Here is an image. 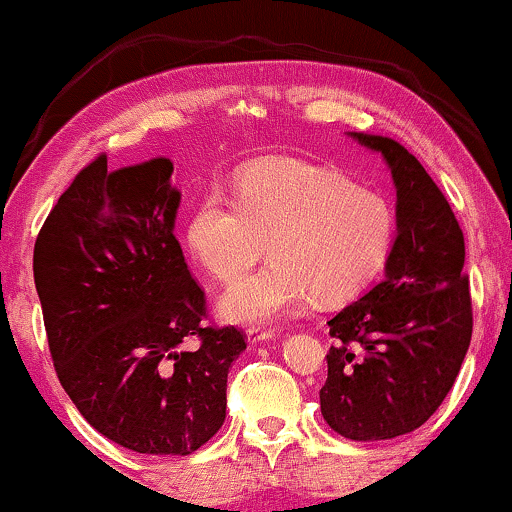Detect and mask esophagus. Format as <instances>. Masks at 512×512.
<instances>
[{
    "label": "esophagus",
    "instance_id": "esophagus-1",
    "mask_svg": "<svg viewBox=\"0 0 512 512\" xmlns=\"http://www.w3.org/2000/svg\"><path fill=\"white\" fill-rule=\"evenodd\" d=\"M273 338H276V331L273 329H262V326H250L248 329V342H253V345L264 340H273Z\"/></svg>",
    "mask_w": 512,
    "mask_h": 512
}]
</instances>
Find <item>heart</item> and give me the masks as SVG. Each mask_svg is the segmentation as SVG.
I'll list each match as a JSON object with an SVG mask.
<instances>
[{"instance_id": "1", "label": "heart", "mask_w": 512, "mask_h": 512, "mask_svg": "<svg viewBox=\"0 0 512 512\" xmlns=\"http://www.w3.org/2000/svg\"><path fill=\"white\" fill-rule=\"evenodd\" d=\"M395 213L375 188L301 160H264L236 181L234 197L209 188L190 211V253L220 282H236L220 310L241 324H269L305 308L312 294L340 299L365 285L391 250Z\"/></svg>"}]
</instances>
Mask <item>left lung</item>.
<instances>
[{"label": "left lung", "instance_id": "1", "mask_svg": "<svg viewBox=\"0 0 512 512\" xmlns=\"http://www.w3.org/2000/svg\"><path fill=\"white\" fill-rule=\"evenodd\" d=\"M381 151L398 188V236L386 271L329 319L322 416L354 441L393 439L421 427L455 384L471 342L464 234L451 204L400 142L354 133Z\"/></svg>", "mask_w": 512, "mask_h": 512}]
</instances>
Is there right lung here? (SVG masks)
I'll use <instances>...</instances> for the list:
<instances>
[{
  "instance_id": "1",
  "label": "right lung",
  "mask_w": 512,
  "mask_h": 512,
  "mask_svg": "<svg viewBox=\"0 0 512 512\" xmlns=\"http://www.w3.org/2000/svg\"><path fill=\"white\" fill-rule=\"evenodd\" d=\"M170 158L82 167L34 243L57 377L87 423L149 455H190L220 430L246 333L207 324L174 236Z\"/></svg>"
}]
</instances>
